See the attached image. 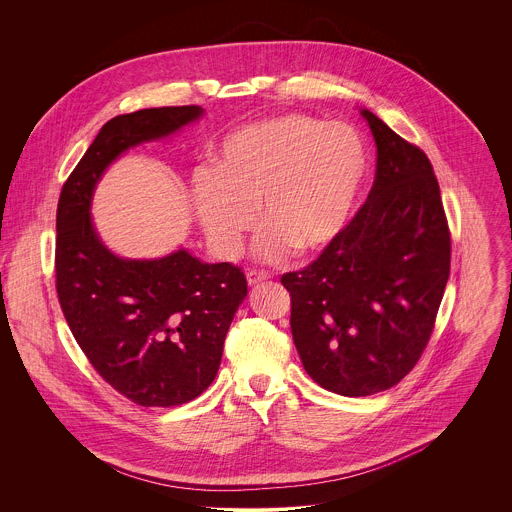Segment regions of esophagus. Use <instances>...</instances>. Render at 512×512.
Returning <instances> with one entry per match:
<instances>
[{"label":"esophagus","instance_id":"esophagus-1","mask_svg":"<svg viewBox=\"0 0 512 512\" xmlns=\"http://www.w3.org/2000/svg\"><path fill=\"white\" fill-rule=\"evenodd\" d=\"M271 275L267 273V271H263V269H249L247 271V283L249 285H257V283H263V281H267Z\"/></svg>","mask_w":512,"mask_h":512}]
</instances>
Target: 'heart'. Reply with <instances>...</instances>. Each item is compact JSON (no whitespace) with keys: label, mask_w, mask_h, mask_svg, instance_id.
<instances>
[{"label":"heart","mask_w":512,"mask_h":512,"mask_svg":"<svg viewBox=\"0 0 512 512\" xmlns=\"http://www.w3.org/2000/svg\"><path fill=\"white\" fill-rule=\"evenodd\" d=\"M369 167L363 137L345 123L285 113L231 131L213 169L191 181L195 215L213 247L231 257L259 221L263 259L311 257L345 229Z\"/></svg>","instance_id":"b5f03b06"}]
</instances>
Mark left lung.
Instances as JSON below:
<instances>
[{"label": "left lung", "mask_w": 512, "mask_h": 512, "mask_svg": "<svg viewBox=\"0 0 512 512\" xmlns=\"http://www.w3.org/2000/svg\"><path fill=\"white\" fill-rule=\"evenodd\" d=\"M361 113L377 143L371 193L313 263L281 277L305 371L345 397L387 391L413 371L451 271V231L427 153Z\"/></svg>", "instance_id": "1"}]
</instances>
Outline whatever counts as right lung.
<instances>
[{
	"label": "right lung",
	"instance_id": "add662e5",
	"mask_svg": "<svg viewBox=\"0 0 512 512\" xmlns=\"http://www.w3.org/2000/svg\"><path fill=\"white\" fill-rule=\"evenodd\" d=\"M199 105L151 107L109 119L61 187L55 217V289L63 317L99 377L139 407H175L215 379L247 279L233 263L187 251L119 259L99 241L89 203L125 149L195 121Z\"/></svg>",
	"mask_w": 512,
	"mask_h": 512
}]
</instances>
